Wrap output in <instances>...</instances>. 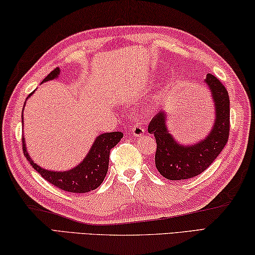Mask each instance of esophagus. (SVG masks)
<instances>
[{
    "label": "esophagus",
    "instance_id": "1",
    "mask_svg": "<svg viewBox=\"0 0 255 255\" xmlns=\"http://www.w3.org/2000/svg\"><path fill=\"white\" fill-rule=\"evenodd\" d=\"M132 134L135 136H141L144 134V128L141 127V125H134L132 128Z\"/></svg>",
    "mask_w": 255,
    "mask_h": 255
}]
</instances>
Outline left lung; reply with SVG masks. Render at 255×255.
Wrapping results in <instances>:
<instances>
[{"label":"left lung","instance_id":"left-lung-1","mask_svg":"<svg viewBox=\"0 0 255 255\" xmlns=\"http://www.w3.org/2000/svg\"><path fill=\"white\" fill-rule=\"evenodd\" d=\"M205 83L211 89L215 104V122L204 140L191 145L179 144L168 131L166 112L160 111L148 127L157 141L155 167L169 180L189 179L211 166L224 149L230 135V97L220 79L207 74Z\"/></svg>","mask_w":255,"mask_h":255}]
</instances>
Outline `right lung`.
I'll return each instance as SVG.
<instances>
[{
    "instance_id": "right-lung-1",
    "label": "right lung",
    "mask_w": 255,
    "mask_h": 255,
    "mask_svg": "<svg viewBox=\"0 0 255 255\" xmlns=\"http://www.w3.org/2000/svg\"><path fill=\"white\" fill-rule=\"evenodd\" d=\"M59 74V68L53 69L42 80V83L57 78ZM32 94H30L29 97ZM22 124H23V113H22ZM122 137L123 133L118 131L103 133V134L98 135L83 161L75 168L69 169L67 171L47 170V169H43L38 166L37 163H34L33 160L30 158L28 151H26L24 137H22V146H23L24 157L42 178L65 191L83 194L96 189L98 186H101L107 173V169H109L111 150L119 143Z\"/></svg>"
}]
</instances>
